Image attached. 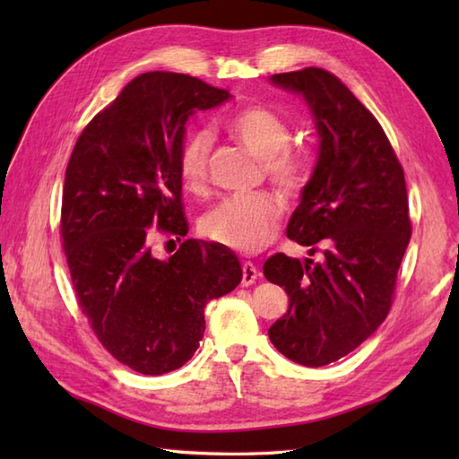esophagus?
<instances>
[{
  "label": "esophagus",
  "instance_id": "34e87169",
  "mask_svg": "<svg viewBox=\"0 0 459 459\" xmlns=\"http://www.w3.org/2000/svg\"><path fill=\"white\" fill-rule=\"evenodd\" d=\"M258 276H260V272L255 264H252V262H245V264H242V286L255 284Z\"/></svg>",
  "mask_w": 459,
  "mask_h": 459
}]
</instances>
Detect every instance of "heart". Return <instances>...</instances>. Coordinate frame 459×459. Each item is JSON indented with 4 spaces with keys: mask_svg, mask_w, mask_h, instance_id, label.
I'll return each mask as SVG.
<instances>
[{
    "mask_svg": "<svg viewBox=\"0 0 459 459\" xmlns=\"http://www.w3.org/2000/svg\"><path fill=\"white\" fill-rule=\"evenodd\" d=\"M224 128L245 148L264 160L266 178L286 195L304 189L307 179V158L291 145L288 120L264 104H248L232 112ZM211 135L193 132L181 143L178 171L183 187L203 195L209 189ZM284 207L272 193H256L247 197H229L204 214L203 235L230 250L258 252L276 237Z\"/></svg>",
    "mask_w": 459,
    "mask_h": 459,
    "instance_id": "obj_1",
    "label": "heart"
}]
</instances>
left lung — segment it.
<instances>
[{"label":"left lung","mask_w":459,"mask_h":459,"mask_svg":"<svg viewBox=\"0 0 459 459\" xmlns=\"http://www.w3.org/2000/svg\"><path fill=\"white\" fill-rule=\"evenodd\" d=\"M272 82L304 94L316 116L319 160L288 238L324 260L270 256L262 270L290 307L268 335L281 355L324 367L355 351L391 311L412 235L404 169L383 126L325 68L280 73Z\"/></svg>","instance_id":"left-lung-1"}]
</instances>
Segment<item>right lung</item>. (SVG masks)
<instances>
[{
    "label": "right lung",
    "mask_w": 459,
    "mask_h": 459,
    "mask_svg": "<svg viewBox=\"0 0 459 459\" xmlns=\"http://www.w3.org/2000/svg\"><path fill=\"white\" fill-rule=\"evenodd\" d=\"M229 96L189 74L143 73L86 124L68 160L58 229L74 294L102 347L135 373L187 363L204 306L242 280L238 258L214 242L152 255L158 235L189 232L178 171L185 122Z\"/></svg>",
    "instance_id": "1"
}]
</instances>
